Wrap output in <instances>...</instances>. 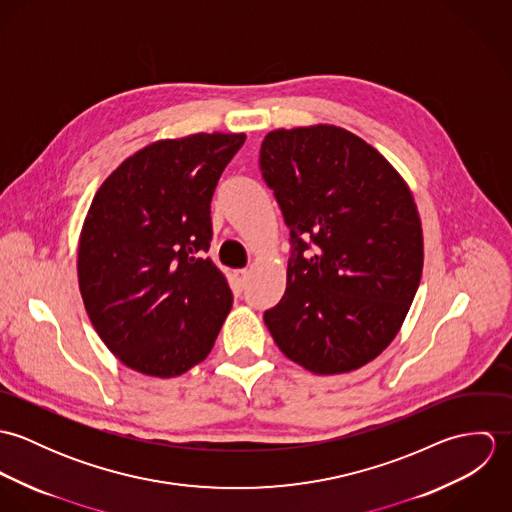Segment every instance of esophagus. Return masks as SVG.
Listing matches in <instances>:
<instances>
[{"label": "esophagus", "mask_w": 512, "mask_h": 512, "mask_svg": "<svg viewBox=\"0 0 512 512\" xmlns=\"http://www.w3.org/2000/svg\"><path fill=\"white\" fill-rule=\"evenodd\" d=\"M232 278H234V288L242 292L244 286H246V282H248V270H234Z\"/></svg>", "instance_id": "esophagus-1"}]
</instances>
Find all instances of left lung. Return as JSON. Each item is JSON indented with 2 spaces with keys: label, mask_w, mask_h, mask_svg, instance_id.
<instances>
[{
  "label": "left lung",
  "mask_w": 512,
  "mask_h": 512,
  "mask_svg": "<svg viewBox=\"0 0 512 512\" xmlns=\"http://www.w3.org/2000/svg\"><path fill=\"white\" fill-rule=\"evenodd\" d=\"M260 169L292 234L286 293L264 313L276 345L313 374L374 361L398 335L424 268L408 183L333 124L270 132Z\"/></svg>",
  "instance_id": "8db88e82"
}]
</instances>
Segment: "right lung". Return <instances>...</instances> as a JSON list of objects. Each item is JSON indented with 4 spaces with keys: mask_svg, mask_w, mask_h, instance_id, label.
I'll return each instance as SVG.
<instances>
[{
    "mask_svg": "<svg viewBox=\"0 0 512 512\" xmlns=\"http://www.w3.org/2000/svg\"><path fill=\"white\" fill-rule=\"evenodd\" d=\"M246 134L157 140L96 191L78 238L84 309L114 357L173 378L211 353L232 307L211 258V199Z\"/></svg>",
    "mask_w": 512,
    "mask_h": 512,
    "instance_id": "right-lung-1",
    "label": "right lung"
}]
</instances>
